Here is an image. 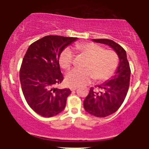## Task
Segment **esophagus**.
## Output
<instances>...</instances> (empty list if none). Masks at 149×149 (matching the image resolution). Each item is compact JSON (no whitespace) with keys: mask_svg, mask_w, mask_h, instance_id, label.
<instances>
[{"mask_svg":"<svg viewBox=\"0 0 149 149\" xmlns=\"http://www.w3.org/2000/svg\"><path fill=\"white\" fill-rule=\"evenodd\" d=\"M77 88L78 87H76V86H70V89L71 90V91H75V90L77 89Z\"/></svg>","mask_w":149,"mask_h":149,"instance_id":"esophagus-1","label":"esophagus"}]
</instances>
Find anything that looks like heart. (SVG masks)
Wrapping results in <instances>:
<instances>
[{
    "instance_id": "b5f03b06",
    "label": "heart",
    "mask_w": 149,
    "mask_h": 149,
    "mask_svg": "<svg viewBox=\"0 0 149 149\" xmlns=\"http://www.w3.org/2000/svg\"><path fill=\"white\" fill-rule=\"evenodd\" d=\"M75 49L88 58L86 69H73L66 74L65 82L70 86H81L89 84L95 78L99 81L109 79L113 75L118 66V57L111 49H104L95 43L77 44ZM73 53L69 47L61 53L59 63L65 70L73 64Z\"/></svg>"
}]
</instances>
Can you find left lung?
I'll return each instance as SVG.
<instances>
[{"label": "left lung", "mask_w": 149, "mask_h": 149, "mask_svg": "<svg viewBox=\"0 0 149 149\" xmlns=\"http://www.w3.org/2000/svg\"><path fill=\"white\" fill-rule=\"evenodd\" d=\"M92 41L112 47L118 55L120 61L115 75L97 86L101 91L97 92L91 88L84 101V107L88 113L97 118H104L116 112L125 99L130 84V65L125 50L113 40L94 39Z\"/></svg>", "instance_id": "left-lung-1"}]
</instances>
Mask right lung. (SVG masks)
<instances>
[{"instance_id": "1", "label": "right lung", "mask_w": 149, "mask_h": 149, "mask_svg": "<svg viewBox=\"0 0 149 149\" xmlns=\"http://www.w3.org/2000/svg\"><path fill=\"white\" fill-rule=\"evenodd\" d=\"M77 39L45 36L29 47L24 57L19 72L22 91L29 106L41 116L51 118L65 109L71 91L55 87L63 80L59 57Z\"/></svg>"}]
</instances>
